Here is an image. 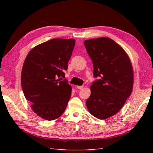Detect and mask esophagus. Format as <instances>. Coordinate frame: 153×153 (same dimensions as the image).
I'll list each match as a JSON object with an SVG mask.
<instances>
[{
  "label": "esophagus",
  "mask_w": 153,
  "mask_h": 153,
  "mask_svg": "<svg viewBox=\"0 0 153 153\" xmlns=\"http://www.w3.org/2000/svg\"><path fill=\"white\" fill-rule=\"evenodd\" d=\"M83 87H84V85H77L76 88L78 89H83Z\"/></svg>",
  "instance_id": "obj_1"
}]
</instances>
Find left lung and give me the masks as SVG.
<instances>
[{"label":"left lung","mask_w":153,"mask_h":153,"mask_svg":"<svg viewBox=\"0 0 153 153\" xmlns=\"http://www.w3.org/2000/svg\"><path fill=\"white\" fill-rule=\"evenodd\" d=\"M84 45L93 64L94 76L100 77L90 87L87 108L95 117L108 119L122 108L131 94V60L121 46L106 37L85 40Z\"/></svg>","instance_id":"obj_1"}]
</instances>
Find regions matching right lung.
<instances>
[{
  "instance_id": "obj_1",
  "label": "right lung",
  "mask_w": 153,
  "mask_h": 153,
  "mask_svg": "<svg viewBox=\"0 0 153 153\" xmlns=\"http://www.w3.org/2000/svg\"><path fill=\"white\" fill-rule=\"evenodd\" d=\"M74 39H52L36 46L22 67L21 84L25 98L39 116L48 121L59 118L70 99L72 88L65 77L75 47Z\"/></svg>"
}]
</instances>
